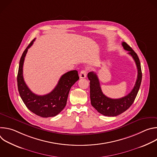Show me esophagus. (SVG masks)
<instances>
[{
	"instance_id": "esophagus-1",
	"label": "esophagus",
	"mask_w": 157,
	"mask_h": 157,
	"mask_svg": "<svg viewBox=\"0 0 157 157\" xmlns=\"http://www.w3.org/2000/svg\"><path fill=\"white\" fill-rule=\"evenodd\" d=\"M87 75V71L86 70H82L79 73V78H85Z\"/></svg>"
}]
</instances>
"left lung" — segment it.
<instances>
[{"instance_id": "1", "label": "left lung", "mask_w": 157, "mask_h": 157, "mask_svg": "<svg viewBox=\"0 0 157 157\" xmlns=\"http://www.w3.org/2000/svg\"><path fill=\"white\" fill-rule=\"evenodd\" d=\"M124 50L128 52L136 62L137 68V79L131 92L127 96L119 99H111L105 96L102 92L99 81L94 72H89L87 78L90 81V99L91 105L100 114L109 117L120 115L127 110L135 101L142 82V73L139 58L137 53L125 42L122 43Z\"/></svg>"}]
</instances>
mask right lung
Segmentation results:
<instances>
[{
	"instance_id": "1",
	"label": "right lung",
	"mask_w": 157,
	"mask_h": 157,
	"mask_svg": "<svg viewBox=\"0 0 157 157\" xmlns=\"http://www.w3.org/2000/svg\"><path fill=\"white\" fill-rule=\"evenodd\" d=\"M34 41L35 39L29 44L20 60L17 75L18 90L22 101L33 113L41 117H54L61 113L66 106L70 89L79 77L76 70L70 71L60 78L51 93L43 96H38L32 93L24 81L23 65L28 49Z\"/></svg>"
}]
</instances>
